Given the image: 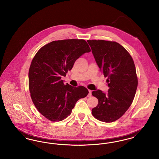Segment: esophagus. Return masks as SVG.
<instances>
[{
  "mask_svg": "<svg viewBox=\"0 0 159 159\" xmlns=\"http://www.w3.org/2000/svg\"><path fill=\"white\" fill-rule=\"evenodd\" d=\"M91 92H92V91L91 90H89V93H88V95L89 97H91V95H92V93Z\"/></svg>",
  "mask_w": 159,
  "mask_h": 159,
  "instance_id": "34e87169",
  "label": "esophagus"
}]
</instances>
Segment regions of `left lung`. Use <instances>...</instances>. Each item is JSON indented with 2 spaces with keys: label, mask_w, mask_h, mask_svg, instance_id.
<instances>
[{
  "label": "left lung",
  "mask_w": 159,
  "mask_h": 159,
  "mask_svg": "<svg viewBox=\"0 0 159 159\" xmlns=\"http://www.w3.org/2000/svg\"><path fill=\"white\" fill-rule=\"evenodd\" d=\"M87 42L109 87L107 93L99 89L92 92L98 99L92 114L100 121H116L128 110L135 95L138 79L134 62L125 48L116 42Z\"/></svg>",
  "instance_id": "1"
}]
</instances>
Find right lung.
<instances>
[{"instance_id": "add662e5", "label": "right lung", "mask_w": 159, "mask_h": 159, "mask_svg": "<svg viewBox=\"0 0 159 159\" xmlns=\"http://www.w3.org/2000/svg\"><path fill=\"white\" fill-rule=\"evenodd\" d=\"M89 52L84 40L67 39L51 42L35 55L29 71V90L33 104L47 119H66L77 101L88 94L83 86L64 84L61 77L66 76L80 56Z\"/></svg>"}]
</instances>
